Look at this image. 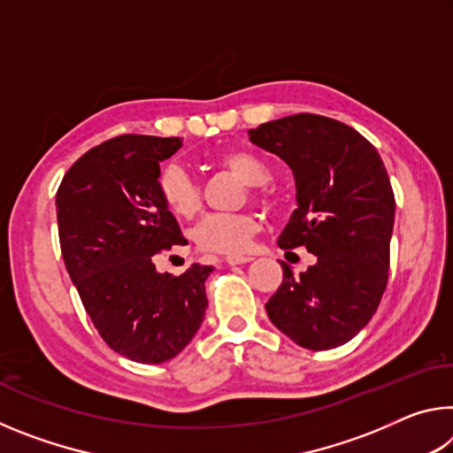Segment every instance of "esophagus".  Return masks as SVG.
Here are the masks:
<instances>
[{
  "instance_id": "obj_1",
  "label": "esophagus",
  "mask_w": 453,
  "mask_h": 453,
  "mask_svg": "<svg viewBox=\"0 0 453 453\" xmlns=\"http://www.w3.org/2000/svg\"><path fill=\"white\" fill-rule=\"evenodd\" d=\"M250 262H254V257H250V256H227L226 257L227 265H242V264H250Z\"/></svg>"
}]
</instances>
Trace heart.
Instances as JSON below:
<instances>
[{
  "instance_id": "heart-1",
  "label": "heart",
  "mask_w": 453,
  "mask_h": 453,
  "mask_svg": "<svg viewBox=\"0 0 453 453\" xmlns=\"http://www.w3.org/2000/svg\"><path fill=\"white\" fill-rule=\"evenodd\" d=\"M219 164L248 186H264L270 180V167L264 159L250 151H229L219 157ZM159 197L173 216H196L202 203L199 188L191 175L178 164H167L157 178ZM257 232V221L250 213H211L194 229L197 248L213 254L240 256L250 250Z\"/></svg>"
}]
</instances>
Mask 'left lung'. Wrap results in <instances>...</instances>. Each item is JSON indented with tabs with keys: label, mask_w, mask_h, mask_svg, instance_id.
<instances>
[{
	"label": "left lung",
	"mask_w": 453,
	"mask_h": 453,
	"mask_svg": "<svg viewBox=\"0 0 453 453\" xmlns=\"http://www.w3.org/2000/svg\"><path fill=\"white\" fill-rule=\"evenodd\" d=\"M250 142L275 153L296 180V203L281 250L316 256L308 272L283 281L267 318L291 342L332 349L349 342L378 310L388 283L395 199L378 150L342 121L297 113L250 129Z\"/></svg>",
	"instance_id": "obj_1"
}]
</instances>
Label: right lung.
I'll return each instance as SVG.
<instances>
[{
  "mask_svg": "<svg viewBox=\"0 0 453 453\" xmlns=\"http://www.w3.org/2000/svg\"><path fill=\"white\" fill-rule=\"evenodd\" d=\"M180 137L119 135L75 162L56 196L61 256L107 346L140 364L180 354L202 326L211 265L159 273L151 257L183 243L159 197V164Z\"/></svg>",
  "mask_w": 453,
  "mask_h": 453,
  "instance_id": "1",
  "label": "right lung"
}]
</instances>
